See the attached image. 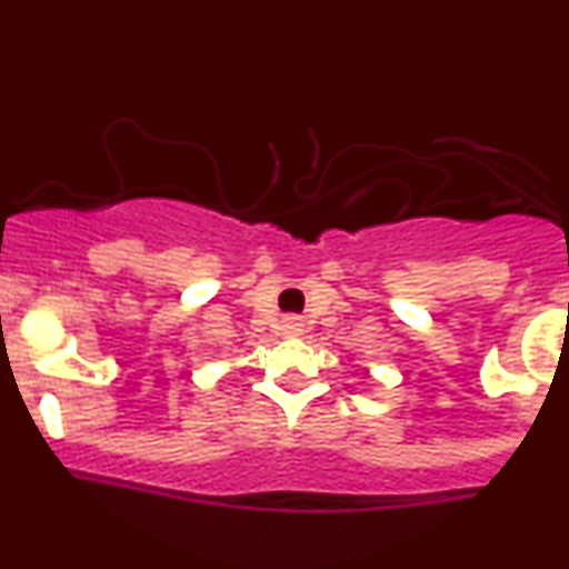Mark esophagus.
<instances>
[{
  "label": "esophagus",
  "instance_id": "obj_1",
  "mask_svg": "<svg viewBox=\"0 0 569 569\" xmlns=\"http://www.w3.org/2000/svg\"><path fill=\"white\" fill-rule=\"evenodd\" d=\"M286 331H289V335H299L302 329H299L297 321H286Z\"/></svg>",
  "mask_w": 569,
  "mask_h": 569
}]
</instances>
